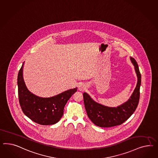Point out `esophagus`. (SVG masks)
I'll return each instance as SVG.
<instances>
[{"instance_id": "34e87169", "label": "esophagus", "mask_w": 158, "mask_h": 158, "mask_svg": "<svg viewBox=\"0 0 158 158\" xmlns=\"http://www.w3.org/2000/svg\"><path fill=\"white\" fill-rule=\"evenodd\" d=\"M78 89L80 91H83L85 89V85H84L83 83H81L78 85Z\"/></svg>"}]
</instances>
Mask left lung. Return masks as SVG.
Segmentation results:
<instances>
[{
	"instance_id": "1",
	"label": "left lung",
	"mask_w": 158,
	"mask_h": 158,
	"mask_svg": "<svg viewBox=\"0 0 158 158\" xmlns=\"http://www.w3.org/2000/svg\"><path fill=\"white\" fill-rule=\"evenodd\" d=\"M131 60L135 66L138 81L132 96L127 102L117 107H109L94 102L87 93L83 94L87 115L95 125L102 128L119 125L126 121L136 109L140 99L141 74L136 61L132 57H131Z\"/></svg>"
}]
</instances>
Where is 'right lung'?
<instances>
[{
    "label": "right lung",
    "mask_w": 158,
    "mask_h": 158,
    "mask_svg": "<svg viewBox=\"0 0 158 158\" xmlns=\"http://www.w3.org/2000/svg\"><path fill=\"white\" fill-rule=\"evenodd\" d=\"M23 63L18 75L19 102L23 113L37 124L52 125L59 122L64 113L65 104L77 92V88L65 91L50 98H41L27 89L22 77Z\"/></svg>",
    "instance_id": "right-lung-1"
}]
</instances>
